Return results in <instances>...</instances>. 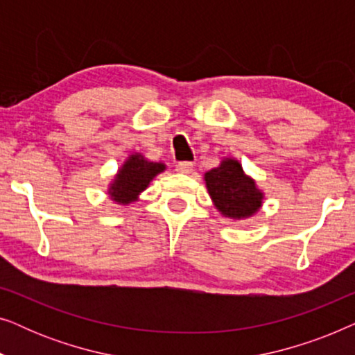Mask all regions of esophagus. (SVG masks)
<instances>
[{"label": "esophagus", "mask_w": 355, "mask_h": 355, "mask_svg": "<svg viewBox=\"0 0 355 355\" xmlns=\"http://www.w3.org/2000/svg\"><path fill=\"white\" fill-rule=\"evenodd\" d=\"M176 171L181 174H191L193 171V164L189 162H181L176 164Z\"/></svg>", "instance_id": "1"}]
</instances>
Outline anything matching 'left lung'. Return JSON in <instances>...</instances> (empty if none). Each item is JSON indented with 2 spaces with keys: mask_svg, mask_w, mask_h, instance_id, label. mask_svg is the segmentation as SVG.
Segmentation results:
<instances>
[{
  "mask_svg": "<svg viewBox=\"0 0 355 355\" xmlns=\"http://www.w3.org/2000/svg\"><path fill=\"white\" fill-rule=\"evenodd\" d=\"M203 181L216 210L232 221L254 216L263 205V191L242 169L239 159L225 157L216 168L203 174Z\"/></svg>",
  "mask_w": 355,
  "mask_h": 355,
  "instance_id": "8db88e82",
  "label": "left lung"
}]
</instances>
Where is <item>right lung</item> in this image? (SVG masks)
Here are the masks:
<instances>
[{"label": "right lung", "instance_id": "obj_1", "mask_svg": "<svg viewBox=\"0 0 355 355\" xmlns=\"http://www.w3.org/2000/svg\"><path fill=\"white\" fill-rule=\"evenodd\" d=\"M164 169L166 164L162 162H152L139 152L130 153L108 184V197L118 205L137 202L140 193Z\"/></svg>", "mask_w": 355, "mask_h": 355}]
</instances>
